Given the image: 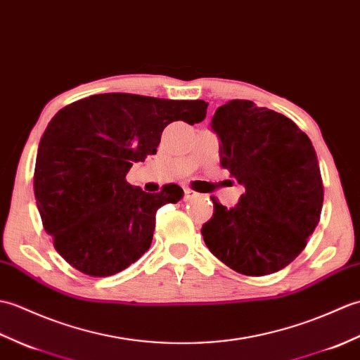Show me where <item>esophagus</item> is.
<instances>
[{"label":"esophagus","mask_w":360,"mask_h":360,"mask_svg":"<svg viewBox=\"0 0 360 360\" xmlns=\"http://www.w3.org/2000/svg\"><path fill=\"white\" fill-rule=\"evenodd\" d=\"M198 197H202V194L195 193L194 189H189V188L185 189V198H186V200H194V198H198Z\"/></svg>","instance_id":"34e87169"}]
</instances>
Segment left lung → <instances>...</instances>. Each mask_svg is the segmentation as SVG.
Here are the masks:
<instances>
[{"label": "left lung", "mask_w": 360, "mask_h": 360, "mask_svg": "<svg viewBox=\"0 0 360 360\" xmlns=\"http://www.w3.org/2000/svg\"><path fill=\"white\" fill-rule=\"evenodd\" d=\"M211 127L221 141V166L245 193L234 207L211 197L203 240L237 273L273 274L305 250L321 220L323 183L314 148L292 120L250 100L220 106Z\"/></svg>", "instance_id": "left-lung-1"}]
</instances>
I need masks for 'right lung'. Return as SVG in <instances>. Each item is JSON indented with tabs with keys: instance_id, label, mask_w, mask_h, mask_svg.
Returning a JSON list of instances; mask_svg holds the SVG:
<instances>
[{
	"instance_id": "right-lung-1",
	"label": "right lung",
	"mask_w": 360,
	"mask_h": 360,
	"mask_svg": "<svg viewBox=\"0 0 360 360\" xmlns=\"http://www.w3.org/2000/svg\"><path fill=\"white\" fill-rule=\"evenodd\" d=\"M203 100L100 94L70 103L39 141L34 193L46 233L70 266L91 277L126 269L153 242L155 212L177 203L183 189L148 194L127 183L132 163L157 154L165 127L200 123Z\"/></svg>"
}]
</instances>
